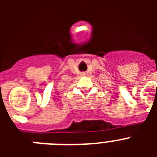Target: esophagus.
Here are the masks:
<instances>
[{
	"label": "esophagus",
	"mask_w": 157,
	"mask_h": 157,
	"mask_svg": "<svg viewBox=\"0 0 157 157\" xmlns=\"http://www.w3.org/2000/svg\"><path fill=\"white\" fill-rule=\"evenodd\" d=\"M81 76H86V73H85V72H82V73H81Z\"/></svg>",
	"instance_id": "1"
}]
</instances>
